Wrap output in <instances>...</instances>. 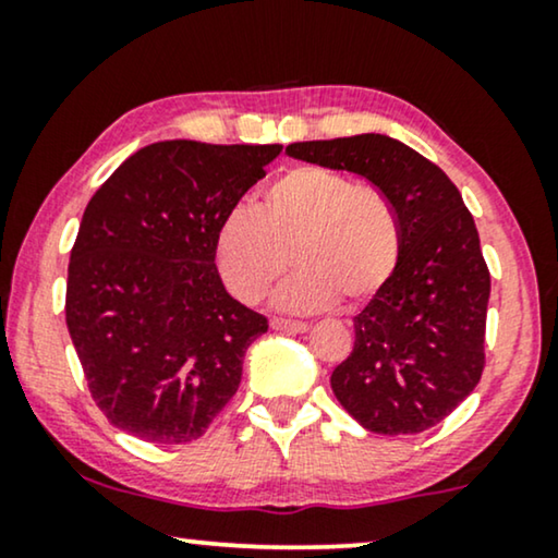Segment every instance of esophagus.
<instances>
[{"label": "esophagus", "instance_id": "esophagus-1", "mask_svg": "<svg viewBox=\"0 0 558 558\" xmlns=\"http://www.w3.org/2000/svg\"><path fill=\"white\" fill-rule=\"evenodd\" d=\"M271 330L296 335V332H307V330H310V325H307V323H296V319H281V317H274V319H271Z\"/></svg>", "mask_w": 558, "mask_h": 558}]
</instances>
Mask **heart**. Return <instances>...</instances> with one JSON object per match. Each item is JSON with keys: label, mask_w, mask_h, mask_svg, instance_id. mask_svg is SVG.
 Listing matches in <instances>:
<instances>
[{"label": "heart", "mask_w": 558, "mask_h": 558, "mask_svg": "<svg viewBox=\"0 0 558 558\" xmlns=\"http://www.w3.org/2000/svg\"><path fill=\"white\" fill-rule=\"evenodd\" d=\"M289 256L300 271L279 292L281 310L315 312L338 296L363 304L399 269V213L378 187L327 167H292L264 187L256 210L223 216L213 239L220 279L243 304L266 300Z\"/></svg>", "instance_id": "obj_1"}]
</instances>
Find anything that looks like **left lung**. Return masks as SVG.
<instances>
[{
    "label": "left lung",
    "instance_id": "8db88e82",
    "mask_svg": "<svg viewBox=\"0 0 558 558\" xmlns=\"http://www.w3.org/2000/svg\"><path fill=\"white\" fill-rule=\"evenodd\" d=\"M287 155L373 182L399 213L393 279L353 319L332 391L376 434H418L452 414L485 368L490 271L472 213L437 165L386 134L296 142Z\"/></svg>",
    "mask_w": 558,
    "mask_h": 558
}]
</instances>
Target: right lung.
Segmentation results:
<instances>
[{"label": "right lung", "mask_w": 558, "mask_h": 558, "mask_svg": "<svg viewBox=\"0 0 558 558\" xmlns=\"http://www.w3.org/2000/svg\"><path fill=\"white\" fill-rule=\"evenodd\" d=\"M281 144L170 140L90 197L68 264L65 323L96 407L151 445L203 437L269 330L226 292L213 239Z\"/></svg>", "instance_id": "add662e5"}]
</instances>
